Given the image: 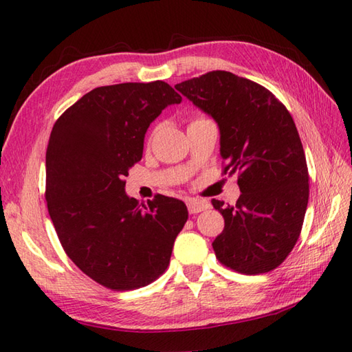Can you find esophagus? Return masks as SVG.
<instances>
[{"mask_svg":"<svg viewBox=\"0 0 352 352\" xmlns=\"http://www.w3.org/2000/svg\"><path fill=\"white\" fill-rule=\"evenodd\" d=\"M188 208H189V213L190 214H195V213H199V212L206 210V208H208V204L206 203V201L189 199L188 201Z\"/></svg>","mask_w":352,"mask_h":352,"instance_id":"esophagus-1","label":"esophagus"}]
</instances>
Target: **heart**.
<instances>
[{"label": "heart", "instance_id": "heart-1", "mask_svg": "<svg viewBox=\"0 0 352 352\" xmlns=\"http://www.w3.org/2000/svg\"><path fill=\"white\" fill-rule=\"evenodd\" d=\"M201 119H203V118H198V119H193V121H192V122H195V121H201Z\"/></svg>", "mask_w": 352, "mask_h": 352}]
</instances>
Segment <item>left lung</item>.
<instances>
[{
	"label": "left lung",
	"mask_w": 352,
	"mask_h": 352,
	"mask_svg": "<svg viewBox=\"0 0 352 352\" xmlns=\"http://www.w3.org/2000/svg\"><path fill=\"white\" fill-rule=\"evenodd\" d=\"M175 89L214 119L223 174H239L236 206L212 199L226 221L212 243L216 258L246 275L272 271L294 250L309 203L307 162L294 119L272 92L227 71Z\"/></svg>",
	"instance_id": "obj_1"
}]
</instances>
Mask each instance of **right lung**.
<instances>
[{
    "label": "right lung",
    "mask_w": 352,
    "mask_h": 352,
    "mask_svg": "<svg viewBox=\"0 0 352 352\" xmlns=\"http://www.w3.org/2000/svg\"><path fill=\"white\" fill-rule=\"evenodd\" d=\"M178 95L164 81L96 87L52 126L47 148V198L65 252L111 290L153 283L168 267L188 221L180 199L157 195L139 203L124 177L142 159L149 124Z\"/></svg>",
    "instance_id": "obj_1"
}]
</instances>
